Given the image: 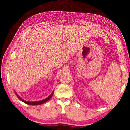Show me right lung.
Segmentation results:
<instances>
[{"instance_id":"obj_1","label":"right lung","mask_w":130,"mask_h":130,"mask_svg":"<svg viewBox=\"0 0 130 130\" xmlns=\"http://www.w3.org/2000/svg\"><path fill=\"white\" fill-rule=\"evenodd\" d=\"M15 94L17 95V97L19 98V99H20V100L21 101L23 102L24 103H25L27 104H29V105H40V104H43L44 103H45V102H46L47 101H48L51 98V96H52V95H53L54 94V92H52L50 95L47 98H46L45 99H43V100H41V101H36V102H29V101H24L23 100V99H22L20 96H19L18 94L17 93L15 92Z\"/></svg>"}]
</instances>
